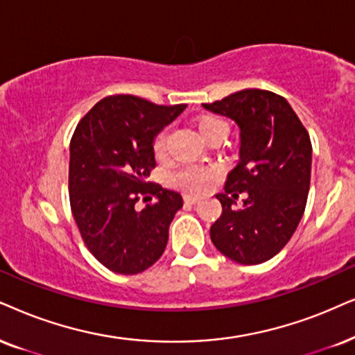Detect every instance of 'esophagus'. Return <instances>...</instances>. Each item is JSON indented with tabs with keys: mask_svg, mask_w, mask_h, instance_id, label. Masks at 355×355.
<instances>
[{
	"mask_svg": "<svg viewBox=\"0 0 355 355\" xmlns=\"http://www.w3.org/2000/svg\"><path fill=\"white\" fill-rule=\"evenodd\" d=\"M198 201H200L198 196L185 195V203H187V205H195V203H198Z\"/></svg>",
	"mask_w": 355,
	"mask_h": 355,
	"instance_id": "34e87169",
	"label": "esophagus"
}]
</instances>
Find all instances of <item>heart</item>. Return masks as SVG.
<instances>
[{"label":"heart","instance_id":"obj_1","mask_svg":"<svg viewBox=\"0 0 355 355\" xmlns=\"http://www.w3.org/2000/svg\"><path fill=\"white\" fill-rule=\"evenodd\" d=\"M200 136L208 141L211 136L219 131H226V124L221 119L213 118V116H205V118L198 119L196 123ZM167 144H168V131L164 129L162 132H159V136L154 141V152L157 159H164L167 154ZM219 170L216 167H201V165H190L178 170L177 173L172 177V182L175 187L182 188L183 191L188 193H203L211 187V183L214 182V178L218 177Z\"/></svg>","mask_w":355,"mask_h":355}]
</instances>
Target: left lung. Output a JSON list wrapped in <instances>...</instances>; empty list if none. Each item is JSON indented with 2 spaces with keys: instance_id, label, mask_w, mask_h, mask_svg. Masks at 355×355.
Masks as SVG:
<instances>
[{
  "instance_id": "1",
  "label": "left lung",
  "mask_w": 355,
  "mask_h": 355,
  "mask_svg": "<svg viewBox=\"0 0 355 355\" xmlns=\"http://www.w3.org/2000/svg\"><path fill=\"white\" fill-rule=\"evenodd\" d=\"M239 128V160L218 193L223 213L209 234L219 252L244 266L272 259L293 236L304 213L311 178V141L284 96L241 89L203 105ZM245 206L234 210L236 196Z\"/></svg>"
}]
</instances>
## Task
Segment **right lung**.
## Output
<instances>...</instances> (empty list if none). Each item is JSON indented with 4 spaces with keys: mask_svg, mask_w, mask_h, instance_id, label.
<instances>
[{
    "mask_svg": "<svg viewBox=\"0 0 355 355\" xmlns=\"http://www.w3.org/2000/svg\"><path fill=\"white\" fill-rule=\"evenodd\" d=\"M185 107L132 95L107 96L75 129L69 167L71 213L89 252L116 273L144 272L164 254L183 198L150 183L149 173L155 167L157 134ZM139 194H154L157 201L139 211Z\"/></svg>",
    "mask_w": 355,
    "mask_h": 355,
    "instance_id": "add662e5",
    "label": "right lung"
}]
</instances>
